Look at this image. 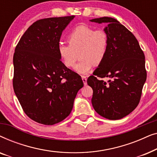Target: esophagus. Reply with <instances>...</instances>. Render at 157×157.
<instances>
[{
	"instance_id": "34e87169",
	"label": "esophagus",
	"mask_w": 157,
	"mask_h": 157,
	"mask_svg": "<svg viewBox=\"0 0 157 157\" xmlns=\"http://www.w3.org/2000/svg\"><path fill=\"white\" fill-rule=\"evenodd\" d=\"M81 78H82V81H83V84L86 85L87 84V78H86V77L85 76H81Z\"/></svg>"
}]
</instances>
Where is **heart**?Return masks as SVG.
Returning a JSON list of instances; mask_svg holds the SVG:
<instances>
[{
  "instance_id": "b5f03b06",
  "label": "heart",
  "mask_w": 157,
  "mask_h": 157,
  "mask_svg": "<svg viewBox=\"0 0 157 157\" xmlns=\"http://www.w3.org/2000/svg\"><path fill=\"white\" fill-rule=\"evenodd\" d=\"M68 44L60 42L58 52L67 67L76 65L75 71L80 74L89 72L92 67L98 66L106 59L109 50V37L104 30H96L88 25H78L73 29L68 36Z\"/></svg>"
}]
</instances>
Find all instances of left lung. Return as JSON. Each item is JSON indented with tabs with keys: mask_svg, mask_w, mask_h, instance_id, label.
Returning a JSON list of instances; mask_svg holds the SVG:
<instances>
[{
	"mask_svg": "<svg viewBox=\"0 0 157 157\" xmlns=\"http://www.w3.org/2000/svg\"><path fill=\"white\" fill-rule=\"evenodd\" d=\"M90 21L107 23L104 31L109 37L106 59L87 79L93 89L92 105L106 119H122L132 112L140 101L147 80L144 53L134 34L117 19L102 17ZM97 77L110 79L105 82Z\"/></svg>",
	"mask_w": 157,
	"mask_h": 157,
	"instance_id": "left-lung-1",
	"label": "left lung"
}]
</instances>
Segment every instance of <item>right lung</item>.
<instances>
[{"label": "right lung", "instance_id": "1", "mask_svg": "<svg viewBox=\"0 0 157 157\" xmlns=\"http://www.w3.org/2000/svg\"><path fill=\"white\" fill-rule=\"evenodd\" d=\"M75 16L40 19L21 38L13 55V89L28 117L45 125L65 119L74 106L81 77L58 52L62 32Z\"/></svg>", "mask_w": 157, "mask_h": 157}]
</instances>
